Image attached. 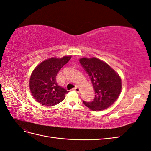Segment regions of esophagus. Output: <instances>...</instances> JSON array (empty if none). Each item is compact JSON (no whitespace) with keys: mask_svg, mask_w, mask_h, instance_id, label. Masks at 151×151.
Listing matches in <instances>:
<instances>
[{"mask_svg":"<svg viewBox=\"0 0 151 151\" xmlns=\"http://www.w3.org/2000/svg\"><path fill=\"white\" fill-rule=\"evenodd\" d=\"M74 91H76V92H77V93H79L80 92V89H79V88H78V87H76V88H74Z\"/></svg>","mask_w":151,"mask_h":151,"instance_id":"1","label":"esophagus"}]
</instances>
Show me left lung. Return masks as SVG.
Here are the masks:
<instances>
[{
	"instance_id": "8db88e82",
	"label": "left lung",
	"mask_w": 151,
	"mask_h": 151,
	"mask_svg": "<svg viewBox=\"0 0 151 151\" xmlns=\"http://www.w3.org/2000/svg\"><path fill=\"white\" fill-rule=\"evenodd\" d=\"M79 62L91 79L95 95L93 101H83L84 104L93 111L109 108L121 93V77L107 63L95 57L81 58Z\"/></svg>"
}]
</instances>
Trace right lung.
Listing matches in <instances>:
<instances>
[{
  "instance_id": "add662e5",
  "label": "right lung",
  "mask_w": 151,
  "mask_h": 151,
  "mask_svg": "<svg viewBox=\"0 0 151 151\" xmlns=\"http://www.w3.org/2000/svg\"><path fill=\"white\" fill-rule=\"evenodd\" d=\"M71 56L51 58L37 66L30 78L29 86L32 96L40 104L51 107L62 101L68 91L57 84L56 77Z\"/></svg>"
}]
</instances>
